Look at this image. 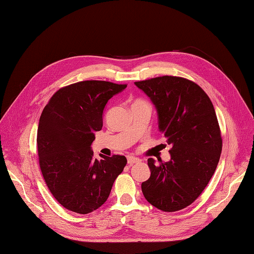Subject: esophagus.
Returning <instances> with one entry per match:
<instances>
[{
    "mask_svg": "<svg viewBox=\"0 0 254 254\" xmlns=\"http://www.w3.org/2000/svg\"><path fill=\"white\" fill-rule=\"evenodd\" d=\"M140 159L139 158H135V157H128L127 158V162H128V164L129 165H132V164H134V163H139L140 162Z\"/></svg>",
    "mask_w": 254,
    "mask_h": 254,
    "instance_id": "34e87169",
    "label": "esophagus"
}]
</instances>
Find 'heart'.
<instances>
[{"instance_id":"1","label":"heart","mask_w":254,"mask_h":254,"mask_svg":"<svg viewBox=\"0 0 254 254\" xmlns=\"http://www.w3.org/2000/svg\"><path fill=\"white\" fill-rule=\"evenodd\" d=\"M137 104H147V103L144 102V101H135L132 105H137Z\"/></svg>"}]
</instances>
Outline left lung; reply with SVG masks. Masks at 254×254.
I'll list each match as a JSON object with an SVG mask.
<instances>
[{
    "label": "left lung",
    "mask_w": 254,
    "mask_h": 254,
    "mask_svg": "<svg viewBox=\"0 0 254 254\" xmlns=\"http://www.w3.org/2000/svg\"><path fill=\"white\" fill-rule=\"evenodd\" d=\"M156 106L159 129L172 145L171 161L155 164L142 183L146 200L164 212L193 203L211 180L222 149L219 124L210 97L194 81L178 76L135 81Z\"/></svg>",
    "instance_id": "obj_1"
}]
</instances>
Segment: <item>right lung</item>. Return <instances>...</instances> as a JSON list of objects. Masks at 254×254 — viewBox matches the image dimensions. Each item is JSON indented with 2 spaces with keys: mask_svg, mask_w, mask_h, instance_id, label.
Instances as JSON below:
<instances>
[{
  "mask_svg": "<svg viewBox=\"0 0 254 254\" xmlns=\"http://www.w3.org/2000/svg\"><path fill=\"white\" fill-rule=\"evenodd\" d=\"M126 87L104 80L75 82L56 91L44 107L37 132L39 165L52 195L66 210H97L127 164L125 156L97 160L91 150L107 102Z\"/></svg>",
  "mask_w": 254,
  "mask_h": 254,
  "instance_id": "add662e5",
  "label": "right lung"
}]
</instances>
